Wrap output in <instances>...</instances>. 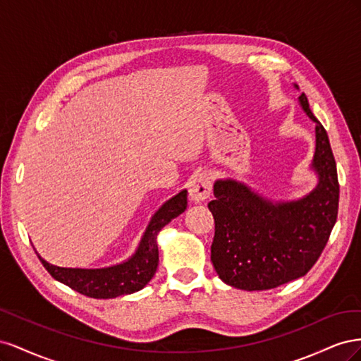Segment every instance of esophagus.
I'll return each mask as SVG.
<instances>
[{
    "instance_id": "esophagus-1",
    "label": "esophagus",
    "mask_w": 361,
    "mask_h": 361,
    "mask_svg": "<svg viewBox=\"0 0 361 361\" xmlns=\"http://www.w3.org/2000/svg\"><path fill=\"white\" fill-rule=\"evenodd\" d=\"M190 197L194 202H203L207 199L212 192V178L211 173L206 170H200L191 176L190 185H188Z\"/></svg>"
}]
</instances>
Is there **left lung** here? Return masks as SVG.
<instances>
[{
    "label": "left lung",
    "instance_id": "8db88e82",
    "mask_svg": "<svg viewBox=\"0 0 361 361\" xmlns=\"http://www.w3.org/2000/svg\"><path fill=\"white\" fill-rule=\"evenodd\" d=\"M316 123L313 169L319 185L307 197L272 203L235 180H216L207 203L215 235L211 260L220 279L238 289L267 290L307 274L319 259L337 220L338 179L329 135L300 96Z\"/></svg>",
    "mask_w": 361,
    "mask_h": 361
}]
</instances>
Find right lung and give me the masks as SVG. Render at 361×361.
Instances as JSON below:
<instances>
[{
  "label": "right lung",
  "instance_id": "1",
  "mask_svg": "<svg viewBox=\"0 0 361 361\" xmlns=\"http://www.w3.org/2000/svg\"><path fill=\"white\" fill-rule=\"evenodd\" d=\"M185 209H187V191L183 190L166 204H162L161 209L154 215L137 253L125 264L102 269H80L54 267L40 256L39 259L54 279L85 297L106 300L134 293L143 289L155 274L159 260L157 244L159 231Z\"/></svg>",
  "mask_w": 361,
  "mask_h": 361
}]
</instances>
